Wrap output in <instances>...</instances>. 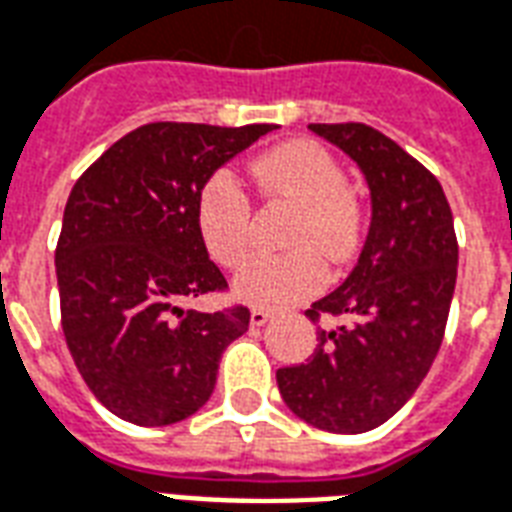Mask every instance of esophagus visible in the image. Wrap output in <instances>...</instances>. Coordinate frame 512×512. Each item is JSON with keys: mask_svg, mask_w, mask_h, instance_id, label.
I'll return each instance as SVG.
<instances>
[{"mask_svg": "<svg viewBox=\"0 0 512 512\" xmlns=\"http://www.w3.org/2000/svg\"><path fill=\"white\" fill-rule=\"evenodd\" d=\"M271 317H274V314L266 312V309H252V314H249V323L255 325V328H260V325H266Z\"/></svg>", "mask_w": 512, "mask_h": 512, "instance_id": "1", "label": "esophagus"}]
</instances>
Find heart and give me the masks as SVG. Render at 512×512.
I'll return each mask as SVG.
<instances>
[{
	"instance_id": "heart-1",
	"label": "heart",
	"mask_w": 512,
	"mask_h": 512,
	"mask_svg": "<svg viewBox=\"0 0 512 512\" xmlns=\"http://www.w3.org/2000/svg\"><path fill=\"white\" fill-rule=\"evenodd\" d=\"M260 195L295 208L285 244L293 252L255 257L236 276V293L255 306H290L325 285V266H344L361 246L363 208L344 170L312 140H290L252 165ZM198 230L211 260L238 268L252 246V206L230 170H217L198 198Z\"/></svg>"
}]
</instances>
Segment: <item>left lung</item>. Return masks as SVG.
Masks as SVG:
<instances>
[{"instance_id": "8db88e82", "label": "left lung", "mask_w": 512, "mask_h": 512, "mask_svg": "<svg viewBox=\"0 0 512 512\" xmlns=\"http://www.w3.org/2000/svg\"><path fill=\"white\" fill-rule=\"evenodd\" d=\"M342 149L372 192V225L358 263L306 317H339L317 331L306 363L276 372L290 410L317 429L363 434L410 401L445 336L458 244L448 198L415 157L369 124H309Z\"/></svg>"}]
</instances>
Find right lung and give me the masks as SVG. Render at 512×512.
I'll return each mask as SVG.
<instances>
[{
    "instance_id": "1",
    "label": "right lung",
    "mask_w": 512,
    "mask_h": 512,
    "mask_svg": "<svg viewBox=\"0 0 512 512\" xmlns=\"http://www.w3.org/2000/svg\"><path fill=\"white\" fill-rule=\"evenodd\" d=\"M274 124L154 121L75 181L56 244L62 331L89 391L121 420L170 426L211 399L249 309L195 312L225 290L198 230L200 189Z\"/></svg>"
}]
</instances>
